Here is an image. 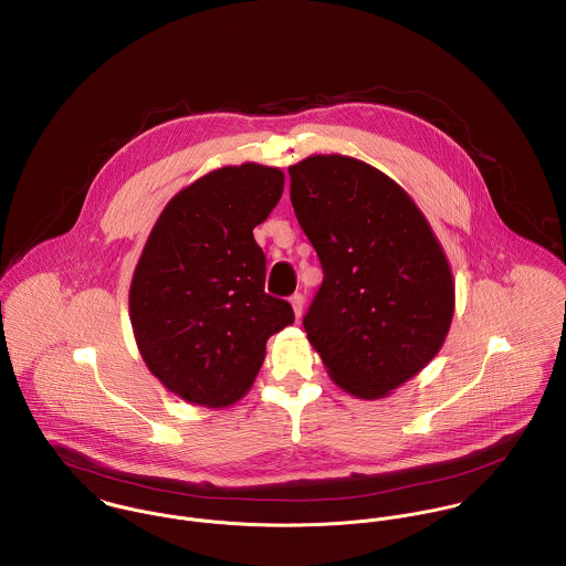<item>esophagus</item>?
I'll return each mask as SVG.
<instances>
[{
    "mask_svg": "<svg viewBox=\"0 0 566 566\" xmlns=\"http://www.w3.org/2000/svg\"><path fill=\"white\" fill-rule=\"evenodd\" d=\"M290 303H292V310H294L296 318H301V316H303V307H305V296L296 292V294L290 298Z\"/></svg>",
    "mask_w": 566,
    "mask_h": 566,
    "instance_id": "esophagus-1",
    "label": "esophagus"
}]
</instances>
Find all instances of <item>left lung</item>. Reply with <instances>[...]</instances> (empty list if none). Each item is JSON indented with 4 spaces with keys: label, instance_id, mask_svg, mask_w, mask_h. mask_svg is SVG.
I'll return each instance as SVG.
<instances>
[{
    "label": "left lung",
    "instance_id": "8db88e82",
    "mask_svg": "<svg viewBox=\"0 0 566 566\" xmlns=\"http://www.w3.org/2000/svg\"><path fill=\"white\" fill-rule=\"evenodd\" d=\"M290 178L324 272L307 337L342 390L384 399L444 344L455 307L447 254L403 187L368 163L316 155Z\"/></svg>",
    "mask_w": 566,
    "mask_h": 566
}]
</instances>
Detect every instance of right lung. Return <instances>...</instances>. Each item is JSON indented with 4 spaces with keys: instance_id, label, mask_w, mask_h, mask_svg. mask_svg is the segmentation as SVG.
Instances as JSON below:
<instances>
[{
    "instance_id": "1",
    "label": "right lung",
    "mask_w": 566,
    "mask_h": 566,
    "mask_svg": "<svg viewBox=\"0 0 566 566\" xmlns=\"http://www.w3.org/2000/svg\"><path fill=\"white\" fill-rule=\"evenodd\" d=\"M279 167L227 165L163 209L130 283L139 353L163 386L189 403L227 407L250 390L265 342L294 323L265 294V254L252 229L276 207Z\"/></svg>"
}]
</instances>
